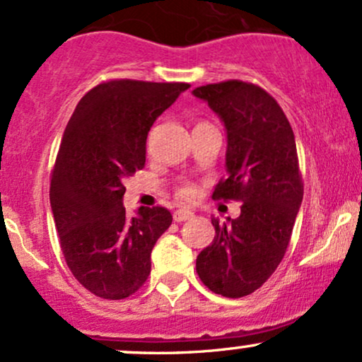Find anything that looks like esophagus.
<instances>
[{
    "label": "esophagus",
    "instance_id": "esophagus-1",
    "mask_svg": "<svg viewBox=\"0 0 362 362\" xmlns=\"http://www.w3.org/2000/svg\"><path fill=\"white\" fill-rule=\"evenodd\" d=\"M192 217H194V212L187 211V209H177V211L173 212V221H175V223H184V221L192 219Z\"/></svg>",
    "mask_w": 362,
    "mask_h": 362
}]
</instances>
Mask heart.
Masks as SVG:
<instances>
[{
  "label": "heart",
  "mask_w": 362,
  "mask_h": 362,
  "mask_svg": "<svg viewBox=\"0 0 362 362\" xmlns=\"http://www.w3.org/2000/svg\"><path fill=\"white\" fill-rule=\"evenodd\" d=\"M197 124H204V121H200ZM178 197L180 199H185V200H190L195 197V187L192 185H182L180 189H178Z\"/></svg>",
  "instance_id": "b5f03b06"
}]
</instances>
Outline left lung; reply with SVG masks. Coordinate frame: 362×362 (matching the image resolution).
Returning <instances> with one entry per match:
<instances>
[{"label": "left lung", "instance_id": "obj_1", "mask_svg": "<svg viewBox=\"0 0 362 362\" xmlns=\"http://www.w3.org/2000/svg\"><path fill=\"white\" fill-rule=\"evenodd\" d=\"M228 132L226 170L214 200H239L241 214L219 224L197 256V275L214 293L246 297L275 273L290 245L303 199L293 129L275 99L259 86L224 81L195 87Z\"/></svg>", "mask_w": 362, "mask_h": 362}]
</instances>
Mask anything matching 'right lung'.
Wrapping results in <instances>:
<instances>
[{"mask_svg": "<svg viewBox=\"0 0 362 362\" xmlns=\"http://www.w3.org/2000/svg\"><path fill=\"white\" fill-rule=\"evenodd\" d=\"M189 87L106 81L81 99L69 119L52 170L50 206L65 263L95 297L123 300L150 275L151 250L172 214L156 206L129 217L123 182L145 167L148 132Z\"/></svg>", "mask_w": 362, "mask_h": 362, "instance_id": "add662e5", "label": "right lung"}]
</instances>
